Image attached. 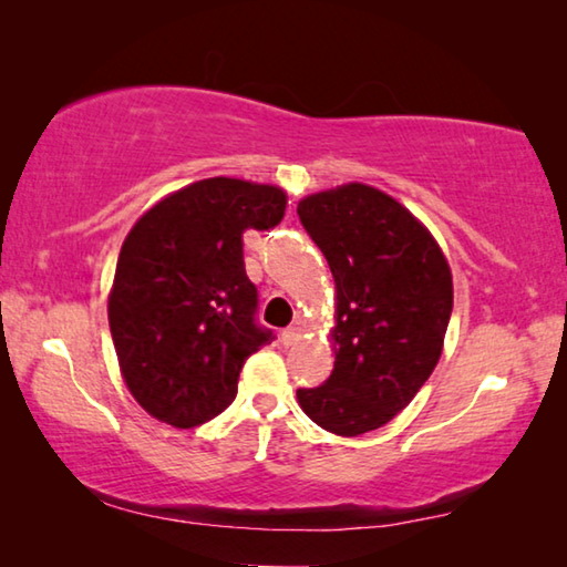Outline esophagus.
<instances>
[{
  "label": "esophagus",
  "mask_w": 567,
  "mask_h": 567,
  "mask_svg": "<svg viewBox=\"0 0 567 567\" xmlns=\"http://www.w3.org/2000/svg\"><path fill=\"white\" fill-rule=\"evenodd\" d=\"M300 338H302V328H300V324H290V328L282 330V342H285V344H295Z\"/></svg>",
  "instance_id": "1"
}]
</instances>
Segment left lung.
<instances>
[{"label":"left lung","instance_id":"left-lung-1","mask_svg":"<svg viewBox=\"0 0 567 567\" xmlns=\"http://www.w3.org/2000/svg\"><path fill=\"white\" fill-rule=\"evenodd\" d=\"M297 215L334 280L332 375L297 390L305 415L354 437L398 415L433 375L453 312V272L433 233L362 182L315 192Z\"/></svg>","mask_w":567,"mask_h":567}]
</instances>
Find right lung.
<instances>
[{"instance_id": "add662e5", "label": "right lung", "mask_w": 567, "mask_h": 567, "mask_svg": "<svg viewBox=\"0 0 567 567\" xmlns=\"http://www.w3.org/2000/svg\"><path fill=\"white\" fill-rule=\"evenodd\" d=\"M277 185L209 177L169 192L124 237L107 315L132 398L172 427H195L237 395L249 354L272 340L255 324L243 233L280 225Z\"/></svg>"}]
</instances>
